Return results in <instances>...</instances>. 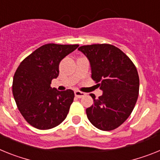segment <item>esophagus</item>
Segmentation results:
<instances>
[{"instance_id":"34e87169","label":"esophagus","mask_w":160,"mask_h":160,"mask_svg":"<svg viewBox=\"0 0 160 160\" xmlns=\"http://www.w3.org/2000/svg\"><path fill=\"white\" fill-rule=\"evenodd\" d=\"M86 95L85 92H80V91H76L75 92V96L76 97H78V98H81V97H84Z\"/></svg>"}]
</instances>
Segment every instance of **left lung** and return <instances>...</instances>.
I'll return each mask as SVG.
<instances>
[{
  "label": "left lung",
  "mask_w": 160,
  "mask_h": 160,
  "mask_svg": "<svg viewBox=\"0 0 160 160\" xmlns=\"http://www.w3.org/2000/svg\"><path fill=\"white\" fill-rule=\"evenodd\" d=\"M91 65L92 79L103 94L86 109L88 120L95 127L109 131L128 118L135 106L139 92V77L135 65L123 51L110 44L82 46Z\"/></svg>",
  "instance_id": "8db88e82"
}]
</instances>
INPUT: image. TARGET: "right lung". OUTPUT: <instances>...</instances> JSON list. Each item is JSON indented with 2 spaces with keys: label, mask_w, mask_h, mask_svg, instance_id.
Segmentation results:
<instances>
[{
  "label": "right lung",
  "mask_w": 160,
  "mask_h": 160,
  "mask_svg": "<svg viewBox=\"0 0 160 160\" xmlns=\"http://www.w3.org/2000/svg\"><path fill=\"white\" fill-rule=\"evenodd\" d=\"M78 47V44H45L25 58L16 70L13 97L20 113L32 126L49 130L66 118L74 92L58 91L51 84L59 76L60 61Z\"/></svg>",
  "instance_id": "right-lung-1"
}]
</instances>
